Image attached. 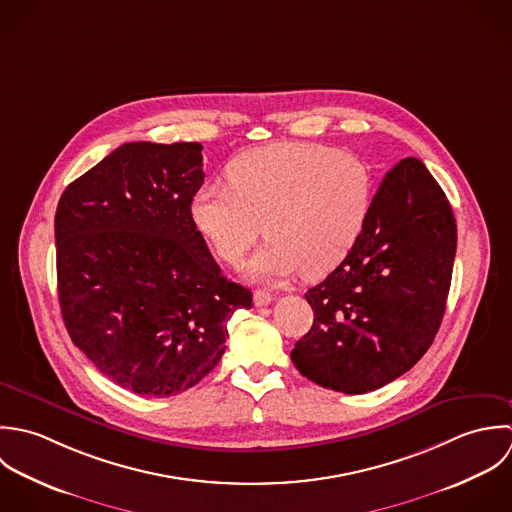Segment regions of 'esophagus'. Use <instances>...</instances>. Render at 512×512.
<instances>
[{
    "mask_svg": "<svg viewBox=\"0 0 512 512\" xmlns=\"http://www.w3.org/2000/svg\"><path fill=\"white\" fill-rule=\"evenodd\" d=\"M273 299H275V297H273L269 291H265V289H257V291L253 293V301H255L257 307H267V305L273 303Z\"/></svg>",
    "mask_w": 512,
    "mask_h": 512,
    "instance_id": "1",
    "label": "esophagus"
}]
</instances>
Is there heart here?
Returning <instances> with one entry per match:
<instances>
[{
	"label": "heart",
	"instance_id": "heart-1",
	"mask_svg": "<svg viewBox=\"0 0 512 512\" xmlns=\"http://www.w3.org/2000/svg\"><path fill=\"white\" fill-rule=\"evenodd\" d=\"M225 176L229 188L196 192L192 217L229 265H239L263 231L269 235L247 265L255 281H281L301 269L307 277L326 275L358 243L374 205L370 164L326 144L247 150Z\"/></svg>",
	"mask_w": 512,
	"mask_h": 512
}]
</instances>
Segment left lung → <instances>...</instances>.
<instances>
[{
  "label": "left lung",
  "instance_id": "8db88e82",
  "mask_svg": "<svg viewBox=\"0 0 512 512\" xmlns=\"http://www.w3.org/2000/svg\"><path fill=\"white\" fill-rule=\"evenodd\" d=\"M455 249L443 190L421 160L404 158L382 180L358 243L308 289L314 322L291 352L297 370L344 394L406 374L443 320Z\"/></svg>",
  "mask_w": 512,
  "mask_h": 512
}]
</instances>
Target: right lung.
<instances>
[{"label":"right lung","instance_id":"1","mask_svg":"<svg viewBox=\"0 0 512 512\" xmlns=\"http://www.w3.org/2000/svg\"><path fill=\"white\" fill-rule=\"evenodd\" d=\"M202 144L130 142L77 178L55 213L59 305L77 348L118 386L168 398L225 352L251 291L227 281L192 217Z\"/></svg>","mask_w":512,"mask_h":512}]
</instances>
